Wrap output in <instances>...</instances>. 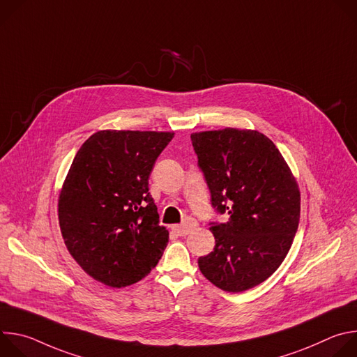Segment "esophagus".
Instances as JSON below:
<instances>
[{"label": "esophagus", "instance_id": "obj_1", "mask_svg": "<svg viewBox=\"0 0 357 357\" xmlns=\"http://www.w3.org/2000/svg\"><path fill=\"white\" fill-rule=\"evenodd\" d=\"M196 220L192 219V218H188L185 219L183 223L178 225V226H174V231L178 234V236H186L189 234L195 227H196Z\"/></svg>", "mask_w": 357, "mask_h": 357}]
</instances>
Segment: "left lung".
I'll list each match as a JSON object with an SVG mask.
<instances>
[{"label":"left lung","instance_id":"left-lung-1","mask_svg":"<svg viewBox=\"0 0 357 357\" xmlns=\"http://www.w3.org/2000/svg\"><path fill=\"white\" fill-rule=\"evenodd\" d=\"M212 208L229 222H211L216 245L197 264L212 284L241 292L266 281L284 261L299 223L295 178L274 142L251 130L190 135Z\"/></svg>","mask_w":357,"mask_h":357}]
</instances>
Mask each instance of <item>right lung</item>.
Returning <instances> with one entry per match:
<instances>
[{"mask_svg": "<svg viewBox=\"0 0 357 357\" xmlns=\"http://www.w3.org/2000/svg\"><path fill=\"white\" fill-rule=\"evenodd\" d=\"M174 132L93 134L77 151L59 196V225L77 264L113 288L138 282L162 257L169 233L148 192Z\"/></svg>", "mask_w": 357, "mask_h": 357, "instance_id": "obj_1", "label": "right lung"}]
</instances>
